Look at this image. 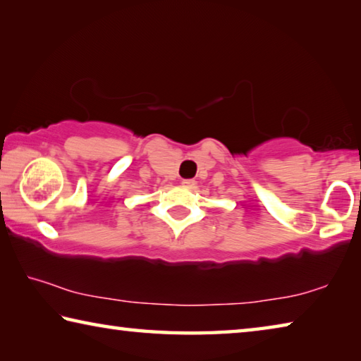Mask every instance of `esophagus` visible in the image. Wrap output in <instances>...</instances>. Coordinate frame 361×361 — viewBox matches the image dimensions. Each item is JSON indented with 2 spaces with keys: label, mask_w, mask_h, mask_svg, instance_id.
<instances>
[{
  "label": "esophagus",
  "mask_w": 361,
  "mask_h": 361,
  "mask_svg": "<svg viewBox=\"0 0 361 361\" xmlns=\"http://www.w3.org/2000/svg\"><path fill=\"white\" fill-rule=\"evenodd\" d=\"M181 185L185 188H194L195 186V181L194 180H183Z\"/></svg>",
  "instance_id": "34e87169"
}]
</instances>
